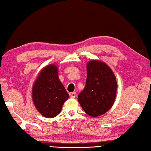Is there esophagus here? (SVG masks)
Segmentation results:
<instances>
[{
  "mask_svg": "<svg viewBox=\"0 0 151 151\" xmlns=\"http://www.w3.org/2000/svg\"><path fill=\"white\" fill-rule=\"evenodd\" d=\"M69 96L71 97V98H75L76 96V92H72V93H69Z\"/></svg>",
  "mask_w": 151,
  "mask_h": 151,
  "instance_id": "34e87169",
  "label": "esophagus"
}]
</instances>
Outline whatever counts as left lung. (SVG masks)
Here are the masks:
<instances>
[{"label":"left lung","instance_id":"left-lung-1","mask_svg":"<svg viewBox=\"0 0 151 151\" xmlns=\"http://www.w3.org/2000/svg\"><path fill=\"white\" fill-rule=\"evenodd\" d=\"M86 70L85 87L78 100L86 113L98 117L107 112L115 102L116 78L108 65L98 60L88 62Z\"/></svg>","mask_w":151,"mask_h":151}]
</instances>
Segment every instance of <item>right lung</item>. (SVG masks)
<instances>
[{"label": "right lung", "instance_id": "obj_1", "mask_svg": "<svg viewBox=\"0 0 151 151\" xmlns=\"http://www.w3.org/2000/svg\"><path fill=\"white\" fill-rule=\"evenodd\" d=\"M32 98L36 109L45 117L52 118L60 113L69 94L60 81L56 66L50 65L40 71L33 86Z\"/></svg>", "mask_w": 151, "mask_h": 151}]
</instances>
